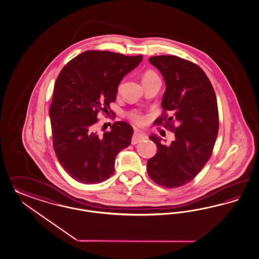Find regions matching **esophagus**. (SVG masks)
<instances>
[{"mask_svg":"<svg viewBox=\"0 0 259 259\" xmlns=\"http://www.w3.org/2000/svg\"><path fill=\"white\" fill-rule=\"evenodd\" d=\"M146 139L145 135L142 134L138 131H135L133 137H132V144H137V143H141Z\"/></svg>","mask_w":259,"mask_h":259,"instance_id":"34e87169","label":"esophagus"}]
</instances>
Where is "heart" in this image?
Returning a JSON list of instances; mask_svg holds the SVG:
<instances>
[{
  "label": "heart",
  "instance_id": "b5f03b06",
  "mask_svg": "<svg viewBox=\"0 0 259 259\" xmlns=\"http://www.w3.org/2000/svg\"><path fill=\"white\" fill-rule=\"evenodd\" d=\"M160 79V77L158 76V74L152 70H147L144 71L143 75V84L151 82V81L157 80ZM120 87V85H119ZM126 116L136 125L142 126V125L145 124L147 117L142 114L141 112H139L138 110H132L126 113Z\"/></svg>",
  "mask_w": 259,
  "mask_h": 259
}]
</instances>
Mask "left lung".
I'll return each mask as SVG.
<instances>
[{
	"mask_svg": "<svg viewBox=\"0 0 259 259\" xmlns=\"http://www.w3.org/2000/svg\"><path fill=\"white\" fill-rule=\"evenodd\" d=\"M149 61L166 84L162 112L154 124L173 132L175 140L165 145L160 138L150 137L158 151L147 161V172L161 187L180 188L196 177L212 154L219 128L216 95L195 63L176 55L152 56Z\"/></svg>",
	"mask_w": 259,
	"mask_h": 259,
	"instance_id": "left-lung-1",
	"label": "left lung"
}]
</instances>
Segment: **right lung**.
<instances>
[{"mask_svg": "<svg viewBox=\"0 0 259 259\" xmlns=\"http://www.w3.org/2000/svg\"><path fill=\"white\" fill-rule=\"evenodd\" d=\"M143 60L108 51H87L67 63L54 84L50 108L54 149L64 170L75 181L98 184L115 172L118 152L129 146L133 128L116 121L99 133V112H114L120 80Z\"/></svg>", "mask_w": 259, "mask_h": 259, "instance_id": "right-lung-1", "label": "right lung"}]
</instances>
